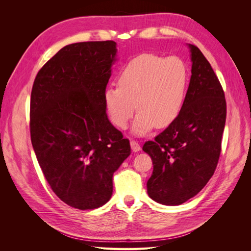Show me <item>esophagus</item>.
Here are the masks:
<instances>
[{
    "instance_id": "esophagus-1",
    "label": "esophagus",
    "mask_w": 251,
    "mask_h": 251,
    "mask_svg": "<svg viewBox=\"0 0 251 251\" xmlns=\"http://www.w3.org/2000/svg\"><path fill=\"white\" fill-rule=\"evenodd\" d=\"M131 148H132L133 151H138L141 150L140 144L137 141H135V140H131Z\"/></svg>"
}]
</instances>
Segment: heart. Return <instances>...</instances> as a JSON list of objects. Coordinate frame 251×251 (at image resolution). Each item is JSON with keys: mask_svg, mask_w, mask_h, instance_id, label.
<instances>
[{"mask_svg": "<svg viewBox=\"0 0 251 251\" xmlns=\"http://www.w3.org/2000/svg\"><path fill=\"white\" fill-rule=\"evenodd\" d=\"M187 72L177 58L140 54L128 62L118 76V87L104 92V104L112 123L126 128L136 108L134 131L144 134L155 125L170 126L184 102Z\"/></svg>", "mask_w": 251, "mask_h": 251, "instance_id": "obj_1", "label": "heart"}]
</instances>
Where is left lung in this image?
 Segmentation results:
<instances>
[{
    "label": "left lung",
    "mask_w": 251,
    "mask_h": 251,
    "mask_svg": "<svg viewBox=\"0 0 251 251\" xmlns=\"http://www.w3.org/2000/svg\"><path fill=\"white\" fill-rule=\"evenodd\" d=\"M192 76L178 117L143 144L153 161L148 194L164 205L193 198L214 175L226 120L223 88L200 49L189 45Z\"/></svg>",
    "instance_id": "left-lung-1"
}]
</instances>
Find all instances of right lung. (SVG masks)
Masks as SVG:
<instances>
[{
    "mask_svg": "<svg viewBox=\"0 0 251 251\" xmlns=\"http://www.w3.org/2000/svg\"><path fill=\"white\" fill-rule=\"evenodd\" d=\"M114 41L68 45L37 73L30 98V136L51 189L71 207L94 209L113 193V174L130 141L105 113Z\"/></svg>",
    "mask_w": 251,
    "mask_h": 251,
    "instance_id": "right-lung-1",
    "label": "right lung"
}]
</instances>
